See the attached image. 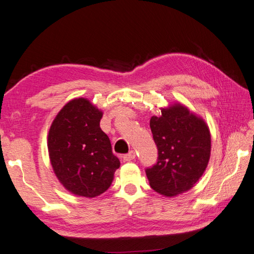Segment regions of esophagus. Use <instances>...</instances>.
Segmentation results:
<instances>
[{
    "mask_svg": "<svg viewBox=\"0 0 254 254\" xmlns=\"http://www.w3.org/2000/svg\"><path fill=\"white\" fill-rule=\"evenodd\" d=\"M134 158H135V152L134 151L128 152L127 154H124L123 155V160L126 162H130V161L134 160Z\"/></svg>",
    "mask_w": 254,
    "mask_h": 254,
    "instance_id": "34e87169",
    "label": "esophagus"
}]
</instances>
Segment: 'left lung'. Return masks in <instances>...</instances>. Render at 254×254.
<instances>
[{
    "label": "left lung",
    "mask_w": 254,
    "mask_h": 254,
    "mask_svg": "<svg viewBox=\"0 0 254 254\" xmlns=\"http://www.w3.org/2000/svg\"><path fill=\"white\" fill-rule=\"evenodd\" d=\"M152 117L150 127L157 146V161L145 170L150 186L164 196H176L195 185L210 157L207 124L182 104Z\"/></svg>",
    "instance_id": "left-lung-1"
}]
</instances>
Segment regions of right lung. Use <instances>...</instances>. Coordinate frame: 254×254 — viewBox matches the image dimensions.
I'll return each mask as SVG.
<instances>
[{"instance_id": "1", "label": "right lung", "mask_w": 254, "mask_h": 254, "mask_svg": "<svg viewBox=\"0 0 254 254\" xmlns=\"http://www.w3.org/2000/svg\"><path fill=\"white\" fill-rule=\"evenodd\" d=\"M102 112L79 98L64 106L51 127L48 152L54 172L74 195L96 197L110 187L120 161L100 127Z\"/></svg>"}]
</instances>
